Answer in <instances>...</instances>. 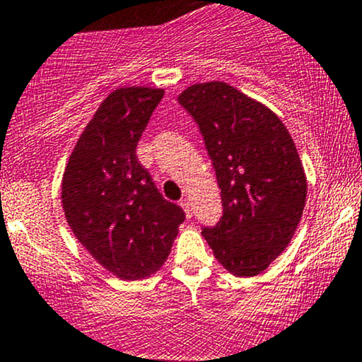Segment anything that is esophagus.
Returning <instances> with one entry per match:
<instances>
[{
	"mask_svg": "<svg viewBox=\"0 0 362 362\" xmlns=\"http://www.w3.org/2000/svg\"><path fill=\"white\" fill-rule=\"evenodd\" d=\"M180 205L182 206V210H185L186 217H192V203H189L188 198H182V200L180 202Z\"/></svg>",
	"mask_w": 362,
	"mask_h": 362,
	"instance_id": "obj_1",
	"label": "esophagus"
}]
</instances>
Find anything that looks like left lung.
I'll return each mask as SVG.
<instances>
[{"label":"left lung","mask_w":362,"mask_h":362,"mask_svg":"<svg viewBox=\"0 0 362 362\" xmlns=\"http://www.w3.org/2000/svg\"><path fill=\"white\" fill-rule=\"evenodd\" d=\"M177 100L198 123L224 206L203 238L227 272L255 277L289 246L306 205L296 144L272 109L226 82L189 85Z\"/></svg>","instance_id":"obj_1"}]
</instances>
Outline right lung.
I'll return each instance as SVG.
<instances>
[{"instance_id": "right-lung-1", "label": "right lung", "mask_w": 362, "mask_h": 362, "mask_svg": "<svg viewBox=\"0 0 362 362\" xmlns=\"http://www.w3.org/2000/svg\"><path fill=\"white\" fill-rule=\"evenodd\" d=\"M164 88L119 87L97 107L64 165L61 203L75 238L121 280H141L168 259L185 221L162 198L135 150Z\"/></svg>"}]
</instances>
